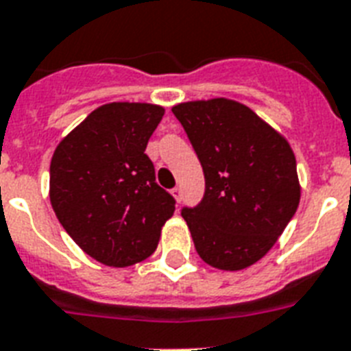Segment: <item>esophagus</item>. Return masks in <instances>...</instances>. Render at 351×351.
<instances>
[{
    "instance_id": "esophagus-1",
    "label": "esophagus",
    "mask_w": 351,
    "mask_h": 351,
    "mask_svg": "<svg viewBox=\"0 0 351 351\" xmlns=\"http://www.w3.org/2000/svg\"><path fill=\"white\" fill-rule=\"evenodd\" d=\"M172 195L176 197V201L179 203V201H181V189H179V186H176V189L172 190Z\"/></svg>"
}]
</instances>
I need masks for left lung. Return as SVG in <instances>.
Listing matches in <instances>:
<instances>
[{
	"label": "left lung",
	"mask_w": 351,
	"mask_h": 351,
	"mask_svg": "<svg viewBox=\"0 0 351 351\" xmlns=\"http://www.w3.org/2000/svg\"><path fill=\"white\" fill-rule=\"evenodd\" d=\"M204 172V195L181 215L199 257L243 270L276 245L301 199L295 156L281 134L237 101H190L172 108Z\"/></svg>",
	"instance_id": "1"
}]
</instances>
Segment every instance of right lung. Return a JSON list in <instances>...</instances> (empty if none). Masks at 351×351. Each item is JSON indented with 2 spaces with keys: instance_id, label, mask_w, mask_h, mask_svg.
<instances>
[{
  "instance_id": "1",
  "label": "right lung",
  "mask_w": 351,
  "mask_h": 351,
  "mask_svg": "<svg viewBox=\"0 0 351 351\" xmlns=\"http://www.w3.org/2000/svg\"><path fill=\"white\" fill-rule=\"evenodd\" d=\"M165 108L108 103L58 145L50 203L81 250L106 266L136 265L158 248L176 199L156 183L147 150Z\"/></svg>"
}]
</instances>
